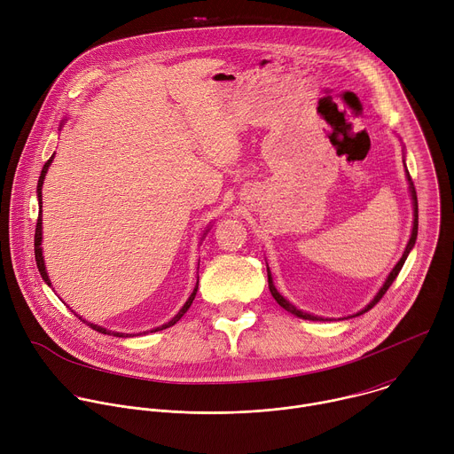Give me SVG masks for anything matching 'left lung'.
Instances as JSON below:
<instances>
[{
  "label": "left lung",
  "instance_id": "8db88e82",
  "mask_svg": "<svg viewBox=\"0 0 454 454\" xmlns=\"http://www.w3.org/2000/svg\"><path fill=\"white\" fill-rule=\"evenodd\" d=\"M404 162V160H403ZM404 168H406V164H404ZM404 173H406V180H408V189H410V198H411V207H413V226H411V235H410V240H408V244H406V247H404V253H403V256L399 258V262L394 265V269L388 272V276H387V279H385V283L381 285V288L376 292V295L371 299V303L367 305V307H364L360 312H356V314H353V316H349V317H356V316H362V314H365V312H369L378 301L383 297V294L388 290V286L394 283V279L397 278V274H399V270H401V267H403V263H404V260H406V256L410 254V251L413 249V246H415V240H417V230H419V207H417V192H415V187H413V182H411V178H410V173H408V169H404ZM267 281H269V290H270V294H272V297L276 299V303L279 305V307H283L286 312H290V314H294L295 317H299V319H307V321H325V317H319V316H314V314H309V312H303V310H299V309H295L288 299H285L278 290H276V286H274V281H272V276H270V270H269V267H267ZM328 321V319H326ZM332 321V319H330Z\"/></svg>",
  "mask_w": 454,
  "mask_h": 454
}]
</instances>
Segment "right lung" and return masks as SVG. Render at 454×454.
Masks as SVG:
<instances>
[{
	"label": "right lung",
	"instance_id": "right-lung-1",
	"mask_svg": "<svg viewBox=\"0 0 454 454\" xmlns=\"http://www.w3.org/2000/svg\"><path fill=\"white\" fill-rule=\"evenodd\" d=\"M64 126V121L60 122V128ZM53 159H55V153L50 157V160L44 164V168H43V171H41V176H39V184H37V200H39V219H37V228H35V262H37V267H39V272H41V276H43V279L46 281V285L48 286H51V281H50V276H48V270H46V263H44V256H43V184H44V178H46V173H48V169H50V166L53 164ZM208 226H207V230H205V233H203V237L208 233ZM203 240V239H201ZM198 281H200V278H198ZM196 292H198V283H196V286H194V290H192V294L189 295V299L185 301V305L180 309V312L169 321V323H166V325H162V326H159V328H153L151 330V333L153 332H160V330H166V328H171V326H175L182 317H184V314L191 309V305H192V301H194V297H196ZM74 316L80 319V321H83L87 326H90L92 330H96V332H99V333H105V335H114V337H128L129 333H119V332H110V330H106V328H103V326H98V325H92V323H89V321H85L83 317H80L76 312H74ZM144 335L147 333V332H142ZM142 333H138V335H142Z\"/></svg>",
	"mask_w": 454,
	"mask_h": 454
}]
</instances>
